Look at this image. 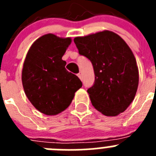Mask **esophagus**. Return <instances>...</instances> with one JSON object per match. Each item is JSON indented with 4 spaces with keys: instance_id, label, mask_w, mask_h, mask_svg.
<instances>
[{
    "instance_id": "1",
    "label": "esophagus",
    "mask_w": 156,
    "mask_h": 156,
    "mask_svg": "<svg viewBox=\"0 0 156 156\" xmlns=\"http://www.w3.org/2000/svg\"><path fill=\"white\" fill-rule=\"evenodd\" d=\"M77 76H78V77H79L80 79V80H83V76H82V74H81V73H78V74H77Z\"/></svg>"
}]
</instances>
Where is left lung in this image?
Instances as JSON below:
<instances>
[{
	"label": "left lung",
	"mask_w": 156,
	"mask_h": 156,
	"mask_svg": "<svg viewBox=\"0 0 156 156\" xmlns=\"http://www.w3.org/2000/svg\"><path fill=\"white\" fill-rule=\"evenodd\" d=\"M81 55L94 67V83L87 90L92 105L106 116H116L131 104L137 93L139 72L131 49L109 30L74 38Z\"/></svg>",
	"instance_id": "8db88e82"
}]
</instances>
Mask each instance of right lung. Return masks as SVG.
Returning a JSON list of instances; mask_svg holds the SVG:
<instances>
[{
	"mask_svg": "<svg viewBox=\"0 0 156 156\" xmlns=\"http://www.w3.org/2000/svg\"><path fill=\"white\" fill-rule=\"evenodd\" d=\"M70 37L48 34L36 40L23 63L22 82L27 98L41 113L55 115L68 108L82 82L66 69L62 58Z\"/></svg>",
	"mask_w": 156,
	"mask_h": 156,
	"instance_id": "right-lung-1",
	"label": "right lung"
}]
</instances>
